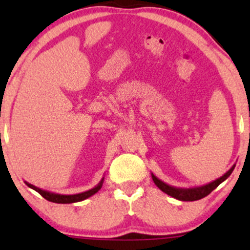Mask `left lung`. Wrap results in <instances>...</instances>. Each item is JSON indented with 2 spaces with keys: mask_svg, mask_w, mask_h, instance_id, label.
<instances>
[{
  "mask_svg": "<svg viewBox=\"0 0 250 250\" xmlns=\"http://www.w3.org/2000/svg\"><path fill=\"white\" fill-rule=\"evenodd\" d=\"M234 167L235 166H233V167L229 169V170L227 171L223 176H221L220 179L215 180L214 182L208 183V185L202 186V187L190 188V189H180V188L170 187V186L166 185L165 182H162L161 180L157 179L156 176H154L153 174H151V177H153V181H154L155 185L161 189L163 193L170 195V196L174 197V199H177L180 201H196V200L203 199V197L207 196V195L210 194L211 191H213L214 189L220 185V183H222L226 179H228L229 175L233 173Z\"/></svg>",
  "mask_w": 250,
  "mask_h": 250,
  "instance_id": "8db88e82",
  "label": "left lung"
}]
</instances>
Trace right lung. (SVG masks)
<instances>
[{
	"label": "right lung",
	"instance_id": "add662e5",
	"mask_svg": "<svg viewBox=\"0 0 250 250\" xmlns=\"http://www.w3.org/2000/svg\"><path fill=\"white\" fill-rule=\"evenodd\" d=\"M102 183H103V180L99 183V186H96L95 188L90 189V190H88V191H84V193L76 194V195L54 194V193H49V191L42 190V189H40V188L35 187V186L30 185V183H27V186H28V187H30L31 189H34V190H36L37 193L41 195V196L44 197L45 200L50 201V202H55V203H74V202H80V201H83V200L88 199V197H90L91 195H94L95 193H97V191H99L100 189H101Z\"/></svg>",
	"mask_w": 250,
	"mask_h": 250
}]
</instances>
